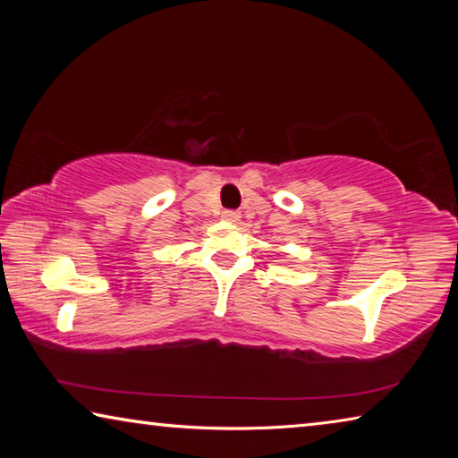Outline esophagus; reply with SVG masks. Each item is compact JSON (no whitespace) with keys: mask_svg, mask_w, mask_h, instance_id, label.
I'll list each match as a JSON object with an SVG mask.
<instances>
[{"mask_svg":"<svg viewBox=\"0 0 458 458\" xmlns=\"http://www.w3.org/2000/svg\"><path fill=\"white\" fill-rule=\"evenodd\" d=\"M222 218L226 222H238L240 220V212L236 210H224L222 212Z\"/></svg>","mask_w":458,"mask_h":458,"instance_id":"esophagus-1","label":"esophagus"}]
</instances>
